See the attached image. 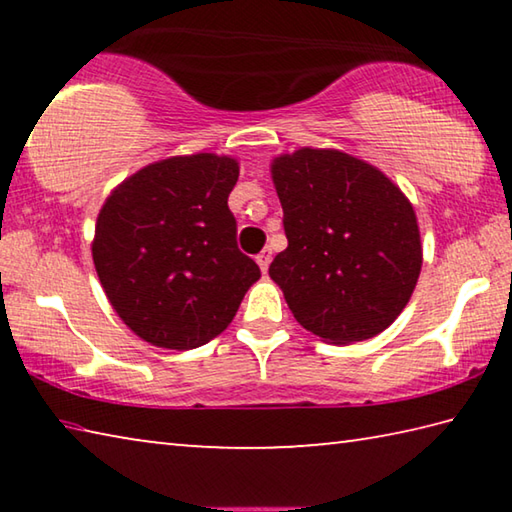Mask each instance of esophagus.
I'll list each match as a JSON object with an SVG mask.
<instances>
[{
	"mask_svg": "<svg viewBox=\"0 0 512 512\" xmlns=\"http://www.w3.org/2000/svg\"><path fill=\"white\" fill-rule=\"evenodd\" d=\"M257 264H259V268H262V273H266L268 271V264H271V250H262V253H259L257 257Z\"/></svg>",
	"mask_w": 512,
	"mask_h": 512,
	"instance_id": "1",
	"label": "esophagus"
}]
</instances>
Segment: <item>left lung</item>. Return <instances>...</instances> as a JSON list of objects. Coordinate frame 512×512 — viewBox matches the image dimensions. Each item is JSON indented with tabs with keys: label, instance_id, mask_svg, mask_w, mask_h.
Instances as JSON below:
<instances>
[{
	"label": "left lung",
	"instance_id": "1",
	"mask_svg": "<svg viewBox=\"0 0 512 512\" xmlns=\"http://www.w3.org/2000/svg\"><path fill=\"white\" fill-rule=\"evenodd\" d=\"M289 246L268 275L298 323L329 343L366 341L402 314L418 284V219L377 167L336 149L271 164Z\"/></svg>",
	"mask_w": 512,
	"mask_h": 512
}]
</instances>
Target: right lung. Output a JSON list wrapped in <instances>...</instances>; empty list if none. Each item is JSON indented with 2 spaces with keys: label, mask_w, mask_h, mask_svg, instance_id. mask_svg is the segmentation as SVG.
Masks as SVG:
<instances>
[{
  "label": "right lung",
  "mask_w": 512,
  "mask_h": 512,
  "mask_svg": "<svg viewBox=\"0 0 512 512\" xmlns=\"http://www.w3.org/2000/svg\"><path fill=\"white\" fill-rule=\"evenodd\" d=\"M237 178L228 155H176L133 173L103 203L94 268L112 309L146 343H210L262 275L237 248L228 207Z\"/></svg>",
  "instance_id": "right-lung-1"
}]
</instances>
